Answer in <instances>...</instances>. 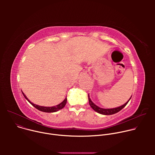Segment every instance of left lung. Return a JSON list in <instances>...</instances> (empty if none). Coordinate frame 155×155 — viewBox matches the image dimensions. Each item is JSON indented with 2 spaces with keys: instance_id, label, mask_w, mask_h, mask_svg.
Masks as SVG:
<instances>
[{
  "instance_id": "1",
  "label": "left lung",
  "mask_w": 155,
  "mask_h": 155,
  "mask_svg": "<svg viewBox=\"0 0 155 155\" xmlns=\"http://www.w3.org/2000/svg\"><path fill=\"white\" fill-rule=\"evenodd\" d=\"M132 97V96H131ZM130 97V98H131ZM130 98L129 99V101L127 102H126L124 104H123V105L118 107H116V108H102L99 107L98 106H97L96 105H95L92 101L91 100L90 97V95L88 94V100H89V103L90 105L91 106V107L94 110V111L97 112V113L102 114V115H113L115 114L118 112H120L121 109H123L128 103V102L129 101V100L130 99Z\"/></svg>"
}]
</instances>
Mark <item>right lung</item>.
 Wrapping results in <instances>:
<instances>
[{"instance_id": "obj_1", "label": "right lung", "mask_w": 155, "mask_h": 155, "mask_svg": "<svg viewBox=\"0 0 155 155\" xmlns=\"http://www.w3.org/2000/svg\"><path fill=\"white\" fill-rule=\"evenodd\" d=\"M22 93H23L24 97L28 100V101L35 108H36L37 110H40V111H41V112H47V113H52V112H56L57 111H58V110L62 109V108L64 107V106L65 105L66 103H67V97H65V99L61 102L59 104L56 105V106H53V107H43V106H40V105H36V104H33L32 102H31L28 98L26 96V95L22 92Z\"/></svg>"}]
</instances>
